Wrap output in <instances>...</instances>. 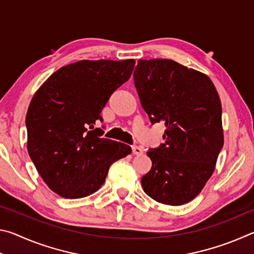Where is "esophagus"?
Returning a JSON list of instances; mask_svg holds the SVG:
<instances>
[{
    "label": "esophagus",
    "instance_id": "34e87169",
    "mask_svg": "<svg viewBox=\"0 0 254 254\" xmlns=\"http://www.w3.org/2000/svg\"><path fill=\"white\" fill-rule=\"evenodd\" d=\"M132 152H133V154H141L143 151H142V149H141L140 147H137V145H132Z\"/></svg>",
    "mask_w": 254,
    "mask_h": 254
}]
</instances>
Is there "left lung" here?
Wrapping results in <instances>:
<instances>
[{
	"mask_svg": "<svg viewBox=\"0 0 254 254\" xmlns=\"http://www.w3.org/2000/svg\"><path fill=\"white\" fill-rule=\"evenodd\" d=\"M133 78L150 121L166 127L165 143L147 152L143 190L158 203L186 204L213 175L224 143L220 96L207 75L170 59L137 60Z\"/></svg>",
	"mask_w": 254,
	"mask_h": 254,
	"instance_id": "obj_1",
	"label": "left lung"
}]
</instances>
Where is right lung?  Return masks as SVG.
I'll return each instance as SVG.
<instances>
[{"label": "right lung", "instance_id": "1", "mask_svg": "<svg viewBox=\"0 0 254 254\" xmlns=\"http://www.w3.org/2000/svg\"><path fill=\"white\" fill-rule=\"evenodd\" d=\"M134 59L79 60L55 71L34 94L25 118L28 152L51 190L65 198L93 194L111 165L131 147L94 128L113 92L130 78Z\"/></svg>", "mask_w": 254, "mask_h": 254}]
</instances>
